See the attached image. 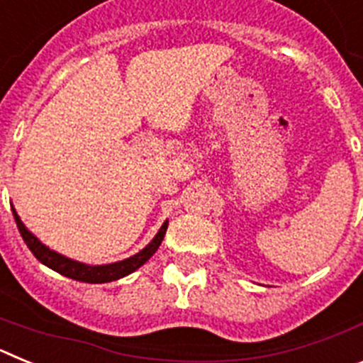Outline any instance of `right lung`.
Returning a JSON list of instances; mask_svg holds the SVG:
<instances>
[{
    "instance_id": "right-lung-1",
    "label": "right lung",
    "mask_w": 363,
    "mask_h": 363,
    "mask_svg": "<svg viewBox=\"0 0 363 363\" xmlns=\"http://www.w3.org/2000/svg\"><path fill=\"white\" fill-rule=\"evenodd\" d=\"M12 214H14L16 225H18L21 238H23V242L27 243V247L30 249L32 255L36 256L41 264L50 267L52 271L60 272L63 277L72 278V280L78 281H85V284H107V281L120 280V278L127 277V274L136 271L138 267H142L147 259H149L154 252L158 251V247L162 245L163 242V236H165L167 225H169V221H165L162 225V229H160V233L154 236L152 242H150L145 249H142V251L138 252V255L130 256V258L121 259V262H116V264L111 265H85L50 251L49 247H45L34 234L28 233L27 227L21 223V220H19V216L16 214L14 209H12Z\"/></svg>"
}]
</instances>
